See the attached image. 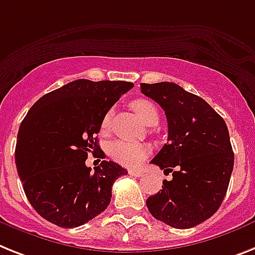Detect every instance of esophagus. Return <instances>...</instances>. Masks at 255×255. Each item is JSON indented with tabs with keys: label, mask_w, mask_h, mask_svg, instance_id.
Here are the masks:
<instances>
[{
	"label": "esophagus",
	"mask_w": 255,
	"mask_h": 255,
	"mask_svg": "<svg viewBox=\"0 0 255 255\" xmlns=\"http://www.w3.org/2000/svg\"><path fill=\"white\" fill-rule=\"evenodd\" d=\"M129 174L130 176H134V177H142L143 176V173L140 172V170H134V169H130Z\"/></svg>",
	"instance_id": "esophagus-1"
}]
</instances>
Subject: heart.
<instances>
[{"label": "heart", "instance_id": "obj_1", "mask_svg": "<svg viewBox=\"0 0 255 255\" xmlns=\"http://www.w3.org/2000/svg\"><path fill=\"white\" fill-rule=\"evenodd\" d=\"M131 108L146 125L153 126L159 121V112L150 100L136 99L131 103ZM109 125H111V113H107L102 123L103 131L108 129ZM108 152L113 160L124 167L134 168L138 167L146 159L150 152V148L142 143H128L124 140H116L109 146Z\"/></svg>", "mask_w": 255, "mask_h": 255}]
</instances>
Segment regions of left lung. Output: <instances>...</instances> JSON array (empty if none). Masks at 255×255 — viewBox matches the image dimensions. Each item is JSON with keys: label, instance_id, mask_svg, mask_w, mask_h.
<instances>
[{"label": "left lung", "instance_id": "8db88e82", "mask_svg": "<svg viewBox=\"0 0 255 255\" xmlns=\"http://www.w3.org/2000/svg\"><path fill=\"white\" fill-rule=\"evenodd\" d=\"M140 90L164 109L168 121V142L151 163L173 176L147 198V208L173 228L198 226L218 211L232 174L226 121L203 99L172 82L140 83Z\"/></svg>", "mask_w": 255, "mask_h": 255}]
</instances>
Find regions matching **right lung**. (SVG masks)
I'll use <instances>...</instances> for the list:
<instances>
[{"label":"right lung","instance_id":"1","mask_svg":"<svg viewBox=\"0 0 255 255\" xmlns=\"http://www.w3.org/2000/svg\"><path fill=\"white\" fill-rule=\"evenodd\" d=\"M132 87L77 79L31 107L19 128L15 165L27 199L45 220L75 228L109 206L115 181L128 170L103 160L92 172L86 159L100 150L96 134L105 115Z\"/></svg>","mask_w":255,"mask_h":255}]
</instances>
